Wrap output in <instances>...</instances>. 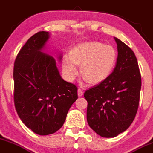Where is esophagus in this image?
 Wrapping results in <instances>:
<instances>
[{
  "mask_svg": "<svg viewBox=\"0 0 153 153\" xmlns=\"http://www.w3.org/2000/svg\"><path fill=\"white\" fill-rule=\"evenodd\" d=\"M83 95V90L81 88H79L78 89V96H82Z\"/></svg>",
  "mask_w": 153,
  "mask_h": 153,
  "instance_id": "34e87169",
  "label": "esophagus"
}]
</instances>
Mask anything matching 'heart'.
I'll return each instance as SVG.
<instances>
[{
    "mask_svg": "<svg viewBox=\"0 0 153 153\" xmlns=\"http://www.w3.org/2000/svg\"><path fill=\"white\" fill-rule=\"evenodd\" d=\"M117 52L110 45L99 42H87L76 44L71 49L69 57L64 56L62 68L65 78L73 81L80 74L90 85H97L106 80L115 66Z\"/></svg>",
    "mask_w": 153,
    "mask_h": 153,
    "instance_id": "obj_1",
    "label": "heart"
}]
</instances>
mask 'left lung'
<instances>
[{
	"label": "left lung",
	"instance_id": "8db88e82",
	"mask_svg": "<svg viewBox=\"0 0 153 153\" xmlns=\"http://www.w3.org/2000/svg\"><path fill=\"white\" fill-rule=\"evenodd\" d=\"M116 65L106 80L87 90V120L97 134L115 137L135 118L139 107L142 78L133 50L120 39Z\"/></svg>",
	"mask_w": 153,
	"mask_h": 153
}]
</instances>
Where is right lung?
Returning <instances> with one entry per match:
<instances>
[{
    "label": "right lung",
    "instance_id": "add662e5",
    "mask_svg": "<svg viewBox=\"0 0 153 153\" xmlns=\"http://www.w3.org/2000/svg\"><path fill=\"white\" fill-rule=\"evenodd\" d=\"M49 37L46 31L32 36L19 50L13 72L16 111L28 128L42 136L63 126L78 98L77 87L64 81L54 57L41 51Z\"/></svg>",
    "mask_w": 153,
    "mask_h": 153
}]
</instances>
